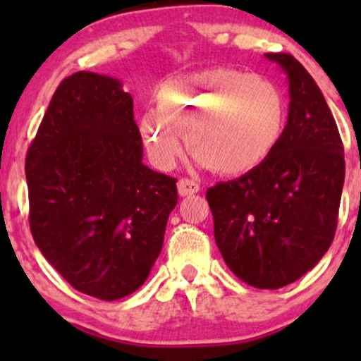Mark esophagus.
<instances>
[{
  "instance_id": "34e87169",
  "label": "esophagus",
  "mask_w": 361,
  "mask_h": 361,
  "mask_svg": "<svg viewBox=\"0 0 361 361\" xmlns=\"http://www.w3.org/2000/svg\"><path fill=\"white\" fill-rule=\"evenodd\" d=\"M198 190H200V185H198L195 180L181 178V180L178 181V193H180L181 197H190V195L197 193Z\"/></svg>"
}]
</instances>
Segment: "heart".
Wrapping results in <instances>:
<instances>
[{
  "label": "heart",
  "mask_w": 361,
  "mask_h": 361,
  "mask_svg": "<svg viewBox=\"0 0 361 361\" xmlns=\"http://www.w3.org/2000/svg\"><path fill=\"white\" fill-rule=\"evenodd\" d=\"M287 126V100L271 80L233 68H210L169 80L156 110L139 118V134L159 169L175 168L185 140L197 161L227 176L259 168Z\"/></svg>",
  "instance_id": "1"
}]
</instances>
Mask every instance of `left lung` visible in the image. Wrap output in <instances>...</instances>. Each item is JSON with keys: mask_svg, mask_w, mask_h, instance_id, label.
<instances>
[{"mask_svg": "<svg viewBox=\"0 0 361 361\" xmlns=\"http://www.w3.org/2000/svg\"><path fill=\"white\" fill-rule=\"evenodd\" d=\"M288 80V118L279 147L259 168L207 190L214 238L244 283L281 288L329 250L345 183V149L333 114L304 66L264 54Z\"/></svg>", "mask_w": 361, "mask_h": 361, "instance_id": "1", "label": "left lung"}]
</instances>
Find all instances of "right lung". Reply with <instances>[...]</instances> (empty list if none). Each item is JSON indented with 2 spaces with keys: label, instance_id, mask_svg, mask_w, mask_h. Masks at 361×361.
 <instances>
[{
  "label": "right lung",
  "instance_id": "obj_1",
  "mask_svg": "<svg viewBox=\"0 0 361 361\" xmlns=\"http://www.w3.org/2000/svg\"><path fill=\"white\" fill-rule=\"evenodd\" d=\"M25 173L32 235L62 279L102 300L146 281L178 190L142 163L134 103L118 80L90 71L62 80Z\"/></svg>",
  "mask_w": 361,
  "mask_h": 361
}]
</instances>
